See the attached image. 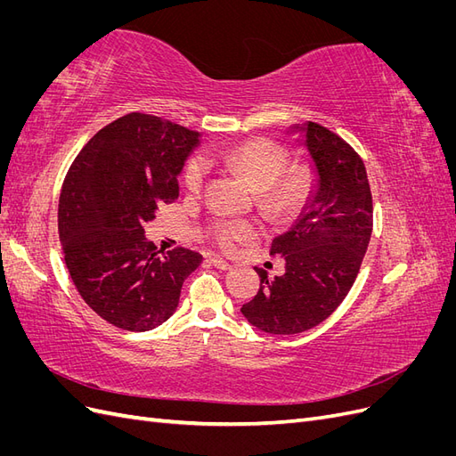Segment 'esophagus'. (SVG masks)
Listing matches in <instances>:
<instances>
[{"mask_svg": "<svg viewBox=\"0 0 456 456\" xmlns=\"http://www.w3.org/2000/svg\"><path fill=\"white\" fill-rule=\"evenodd\" d=\"M209 260H211V265H213L215 268H218V270H230V268H232L230 262L224 260V258H220V256H211Z\"/></svg>", "mask_w": 456, "mask_h": 456, "instance_id": "1", "label": "esophagus"}]
</instances>
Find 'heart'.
Here are the masks:
<instances>
[{
  "label": "heart",
  "instance_id": "1",
  "mask_svg": "<svg viewBox=\"0 0 456 456\" xmlns=\"http://www.w3.org/2000/svg\"><path fill=\"white\" fill-rule=\"evenodd\" d=\"M211 158L240 173L247 183L258 190L260 207L272 216L289 218L297 215L314 190V173L308 165L297 163L287 167V150L268 139L245 141L215 151ZM205 175V161L200 156L190 158L183 173L186 190L198 191ZM209 232L220 247L233 249L240 243L253 240L258 228L251 220L220 218L211 224Z\"/></svg>",
  "mask_w": 456,
  "mask_h": 456
}]
</instances>
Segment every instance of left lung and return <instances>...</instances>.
Returning a JSON list of instances; mask_svg holds the SVG:
<instances>
[{
	"label": "left lung",
	"instance_id": "8db88e82",
	"mask_svg": "<svg viewBox=\"0 0 456 456\" xmlns=\"http://www.w3.org/2000/svg\"><path fill=\"white\" fill-rule=\"evenodd\" d=\"M305 144L317 184L297 224L272 241L285 273L268 280L241 306L245 320L270 335H297L320 325L346 298L372 232V198L360 154L333 131L308 121Z\"/></svg>",
	"mask_w": 456,
	"mask_h": 456
}]
</instances>
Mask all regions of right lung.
<instances>
[{"label":"right lung","instance_id":"right-lung-1","mask_svg":"<svg viewBox=\"0 0 456 456\" xmlns=\"http://www.w3.org/2000/svg\"><path fill=\"white\" fill-rule=\"evenodd\" d=\"M200 133L150 114L108 123L76 156L61 190L59 238L66 268L104 322L142 333L167 322L184 280L201 265L186 247L159 255L144 238L178 181Z\"/></svg>","mask_w":456,"mask_h":456}]
</instances>
